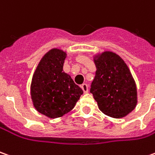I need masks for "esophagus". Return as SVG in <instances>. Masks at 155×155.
<instances>
[{
	"label": "esophagus",
	"instance_id": "34e87169",
	"mask_svg": "<svg viewBox=\"0 0 155 155\" xmlns=\"http://www.w3.org/2000/svg\"><path fill=\"white\" fill-rule=\"evenodd\" d=\"M81 88H82V90L84 93H87L88 92V85L87 84H86V83L82 84V85H81Z\"/></svg>",
	"mask_w": 155,
	"mask_h": 155
}]
</instances>
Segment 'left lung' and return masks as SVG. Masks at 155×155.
Segmentation results:
<instances>
[{"mask_svg": "<svg viewBox=\"0 0 155 155\" xmlns=\"http://www.w3.org/2000/svg\"><path fill=\"white\" fill-rule=\"evenodd\" d=\"M94 62L97 70L90 93L103 113L115 118L124 117L137 103L136 83L129 68L120 56L110 51L102 53Z\"/></svg>", "mask_w": 155, "mask_h": 155, "instance_id": "left-lung-1", "label": "left lung"}]
</instances>
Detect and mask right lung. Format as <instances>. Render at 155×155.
<instances>
[{
    "instance_id": "1",
    "label": "right lung",
    "mask_w": 155,
    "mask_h": 155,
    "mask_svg": "<svg viewBox=\"0 0 155 155\" xmlns=\"http://www.w3.org/2000/svg\"><path fill=\"white\" fill-rule=\"evenodd\" d=\"M65 58V52L52 49L41 59L32 77L31 94L34 107L51 118L69 112L83 94L82 89L62 71Z\"/></svg>"
}]
</instances>
